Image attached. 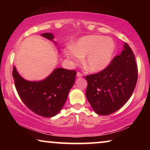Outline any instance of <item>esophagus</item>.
<instances>
[{
    "label": "esophagus",
    "mask_w": 150,
    "mask_h": 150,
    "mask_svg": "<svg viewBox=\"0 0 150 150\" xmlns=\"http://www.w3.org/2000/svg\"><path fill=\"white\" fill-rule=\"evenodd\" d=\"M82 76H83V75H82V73H80V72H77V77H81Z\"/></svg>",
    "instance_id": "obj_1"
}]
</instances>
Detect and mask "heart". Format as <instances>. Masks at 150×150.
Instances as JSON below:
<instances>
[{"instance_id": "b5f03b06", "label": "heart", "mask_w": 150, "mask_h": 150, "mask_svg": "<svg viewBox=\"0 0 150 150\" xmlns=\"http://www.w3.org/2000/svg\"><path fill=\"white\" fill-rule=\"evenodd\" d=\"M116 50L114 41L101 35H89L79 39L73 47L64 50L67 58L77 65L85 57L86 69L92 73H99L111 63Z\"/></svg>"}]
</instances>
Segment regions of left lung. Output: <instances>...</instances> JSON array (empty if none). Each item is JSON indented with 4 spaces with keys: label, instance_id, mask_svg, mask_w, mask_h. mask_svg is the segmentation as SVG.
Returning <instances> with one entry per match:
<instances>
[{
    "label": "left lung",
    "instance_id": "left-lung-1",
    "mask_svg": "<svg viewBox=\"0 0 150 150\" xmlns=\"http://www.w3.org/2000/svg\"><path fill=\"white\" fill-rule=\"evenodd\" d=\"M86 97L94 112L106 116L118 111L131 97L137 80L135 55L126 43L106 69L86 76Z\"/></svg>",
    "mask_w": 150,
    "mask_h": 150
}]
</instances>
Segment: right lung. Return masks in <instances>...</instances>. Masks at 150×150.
Returning <instances> with one entry per match:
<instances>
[{"mask_svg":"<svg viewBox=\"0 0 150 150\" xmlns=\"http://www.w3.org/2000/svg\"><path fill=\"white\" fill-rule=\"evenodd\" d=\"M43 37L53 42L51 33H44ZM76 72L64 68H55L47 77L39 81L25 80L14 65L13 77L19 96L32 111L43 117H53L61 111L75 83Z\"/></svg>","mask_w":150,"mask_h":150,"instance_id":"obj_1","label":"right lung"}]
</instances>
